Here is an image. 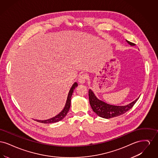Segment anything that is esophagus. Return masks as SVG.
Wrapping results in <instances>:
<instances>
[{
  "instance_id": "1",
  "label": "esophagus",
  "mask_w": 158,
  "mask_h": 158,
  "mask_svg": "<svg viewBox=\"0 0 158 158\" xmlns=\"http://www.w3.org/2000/svg\"><path fill=\"white\" fill-rule=\"evenodd\" d=\"M87 78V75L86 74H82L79 77L78 79V82L80 83H84L86 81V79Z\"/></svg>"
}]
</instances>
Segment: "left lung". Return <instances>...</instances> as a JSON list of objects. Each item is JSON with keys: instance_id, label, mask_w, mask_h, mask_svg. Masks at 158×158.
<instances>
[{"instance_id": "8db88e82", "label": "left lung", "mask_w": 158, "mask_h": 158, "mask_svg": "<svg viewBox=\"0 0 158 158\" xmlns=\"http://www.w3.org/2000/svg\"><path fill=\"white\" fill-rule=\"evenodd\" d=\"M128 44L134 46L135 44L126 40ZM89 98L90 105L94 111L99 117L104 118H111L115 117H118L121 115L127 112L133 105L135 104L139 98H137L134 101L130 103L129 104L123 106L111 105L106 103L103 101L99 99L94 92L91 89L89 90Z\"/></svg>"}]
</instances>
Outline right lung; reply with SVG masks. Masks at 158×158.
Returning <instances> with one entry per match:
<instances>
[{"label":"right lung","mask_w":158,"mask_h":158,"mask_svg":"<svg viewBox=\"0 0 158 158\" xmlns=\"http://www.w3.org/2000/svg\"><path fill=\"white\" fill-rule=\"evenodd\" d=\"M77 85L78 84L77 82H75L73 84L72 86L71 87L70 89L69 92L68 98H67L66 102V104L64 105V107L63 110L58 115H57L56 116L50 119L47 120H37V121L40 122V123H44V124H47V123H56V122L62 120L65 117V116L67 115L68 111H69V109H70V107L71 97L72 96V94H73L74 89H75L76 87L77 86Z\"/></svg>","instance_id":"1"}]
</instances>
